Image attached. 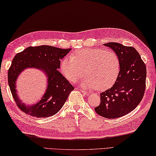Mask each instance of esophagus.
I'll list each match as a JSON object with an SVG mask.
<instances>
[{
    "label": "esophagus",
    "instance_id": "obj_1",
    "mask_svg": "<svg viewBox=\"0 0 156 156\" xmlns=\"http://www.w3.org/2000/svg\"><path fill=\"white\" fill-rule=\"evenodd\" d=\"M80 91H81V93H83V94L85 95H89V93H88L87 91H84V90L80 89Z\"/></svg>",
    "mask_w": 156,
    "mask_h": 156
}]
</instances>
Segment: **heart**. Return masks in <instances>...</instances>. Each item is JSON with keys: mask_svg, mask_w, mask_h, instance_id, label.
I'll return each instance as SVG.
<instances>
[{"mask_svg": "<svg viewBox=\"0 0 156 156\" xmlns=\"http://www.w3.org/2000/svg\"><path fill=\"white\" fill-rule=\"evenodd\" d=\"M61 69L69 81L75 83L85 75L83 86L104 91L115 83L120 71V61L115 53L103 49L83 48L65 57Z\"/></svg>", "mask_w": 156, "mask_h": 156, "instance_id": "obj_1", "label": "heart"}]
</instances>
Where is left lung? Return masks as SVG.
I'll list each match as a JSON object with an SVG mask.
<instances>
[{
	"instance_id": "1",
	"label": "left lung",
	"mask_w": 156,
	"mask_h": 156,
	"mask_svg": "<svg viewBox=\"0 0 156 156\" xmlns=\"http://www.w3.org/2000/svg\"><path fill=\"white\" fill-rule=\"evenodd\" d=\"M118 56L120 71L112 87L102 92L96 113L107 119L118 118L133 111L140 104L146 90V67L133 47L117 43L104 44Z\"/></svg>"
}]
</instances>
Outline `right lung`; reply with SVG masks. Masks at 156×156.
Wrapping results in <instances>:
<instances>
[{
    "mask_svg": "<svg viewBox=\"0 0 156 156\" xmlns=\"http://www.w3.org/2000/svg\"><path fill=\"white\" fill-rule=\"evenodd\" d=\"M71 49H63L49 45L29 47L17 53L8 71L10 91L19 109L29 115L41 117L53 116L59 112L74 87L58 71L61 59ZM37 68L46 73L48 79L46 92L40 102L32 106L21 103L16 94V80L24 69Z\"/></svg>",
    "mask_w": 156,
    "mask_h": 156,
    "instance_id": "obj_1",
    "label": "right lung"
}]
</instances>
